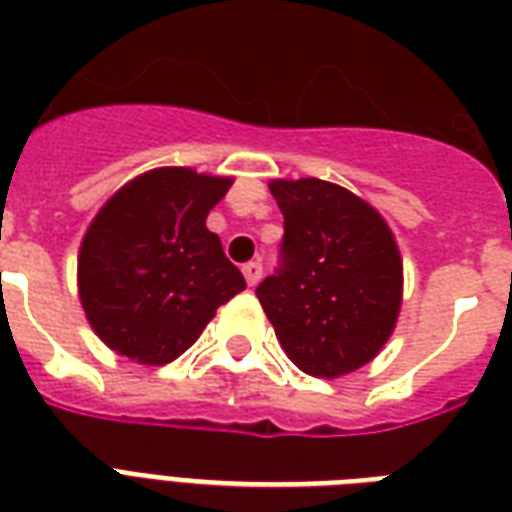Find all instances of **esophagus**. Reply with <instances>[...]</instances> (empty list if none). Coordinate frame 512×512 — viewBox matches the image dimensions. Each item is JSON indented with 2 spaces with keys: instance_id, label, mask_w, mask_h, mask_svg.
Instances as JSON below:
<instances>
[{
  "instance_id": "esophagus-1",
  "label": "esophagus",
  "mask_w": 512,
  "mask_h": 512,
  "mask_svg": "<svg viewBox=\"0 0 512 512\" xmlns=\"http://www.w3.org/2000/svg\"><path fill=\"white\" fill-rule=\"evenodd\" d=\"M261 272H264V269H261L259 261H248V264L243 267V275H245V280H248V285L259 283Z\"/></svg>"
}]
</instances>
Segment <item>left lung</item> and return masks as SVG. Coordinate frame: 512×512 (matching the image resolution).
<instances>
[{
    "mask_svg": "<svg viewBox=\"0 0 512 512\" xmlns=\"http://www.w3.org/2000/svg\"><path fill=\"white\" fill-rule=\"evenodd\" d=\"M283 213L280 269L256 288L285 355L336 379L374 360L403 296V261L379 213L320 178L272 181Z\"/></svg>",
    "mask_w": 512,
    "mask_h": 512,
    "instance_id": "1",
    "label": "left lung"
}]
</instances>
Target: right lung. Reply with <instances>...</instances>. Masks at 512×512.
I'll use <instances>...</instances> for the list:
<instances>
[{
  "instance_id": "1",
  "label": "right lung",
  "mask_w": 512,
  "mask_h": 512,
  "mask_svg": "<svg viewBox=\"0 0 512 512\" xmlns=\"http://www.w3.org/2000/svg\"><path fill=\"white\" fill-rule=\"evenodd\" d=\"M232 178L157 168L98 211L77 261L79 301L117 355L165 366L245 288L205 219Z\"/></svg>"
}]
</instances>
